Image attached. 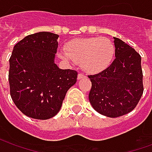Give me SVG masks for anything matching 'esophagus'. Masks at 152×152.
Listing matches in <instances>:
<instances>
[{
    "label": "esophagus",
    "mask_w": 152,
    "mask_h": 152,
    "mask_svg": "<svg viewBox=\"0 0 152 152\" xmlns=\"http://www.w3.org/2000/svg\"><path fill=\"white\" fill-rule=\"evenodd\" d=\"M86 76H84L83 74H81V73H79L78 74V76H77V79L78 80H80V79H82V78H85Z\"/></svg>",
    "instance_id": "1"
}]
</instances>
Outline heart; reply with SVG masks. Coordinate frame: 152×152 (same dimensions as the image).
Returning a JSON list of instances; mask_svg holds the SVG:
<instances>
[{"label": "heart", "instance_id": "b5f03b06", "mask_svg": "<svg viewBox=\"0 0 152 152\" xmlns=\"http://www.w3.org/2000/svg\"><path fill=\"white\" fill-rule=\"evenodd\" d=\"M115 51L114 44L107 38H80L71 40L58 56L66 63L80 64L86 72L96 74L111 65Z\"/></svg>", "mask_w": 152, "mask_h": 152}]
</instances>
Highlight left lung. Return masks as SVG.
Masks as SVG:
<instances>
[{"mask_svg":"<svg viewBox=\"0 0 152 152\" xmlns=\"http://www.w3.org/2000/svg\"><path fill=\"white\" fill-rule=\"evenodd\" d=\"M115 58L107 69L89 76V99L100 114L119 117L133 111L143 93L141 56L134 49L113 37Z\"/></svg>","mask_w":152,"mask_h":152,"instance_id":"1","label":"left lung"}]
</instances>
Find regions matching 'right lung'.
<instances>
[{"instance_id": "obj_1", "label": "right lung", "mask_w": 152, "mask_h": 152, "mask_svg": "<svg viewBox=\"0 0 152 152\" xmlns=\"http://www.w3.org/2000/svg\"><path fill=\"white\" fill-rule=\"evenodd\" d=\"M58 35L40 31L28 35L14 47L10 58V96L28 117L47 120L58 114L77 72L60 69L54 63Z\"/></svg>"}]
</instances>
